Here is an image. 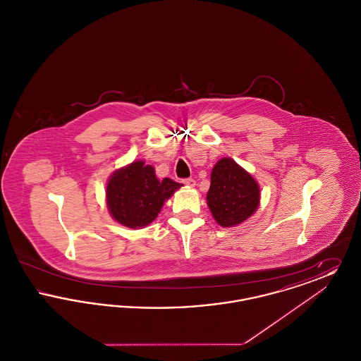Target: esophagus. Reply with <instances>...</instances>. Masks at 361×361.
<instances>
[{"label": "esophagus", "instance_id": "1", "mask_svg": "<svg viewBox=\"0 0 361 361\" xmlns=\"http://www.w3.org/2000/svg\"><path fill=\"white\" fill-rule=\"evenodd\" d=\"M183 183H184L187 187H195V185H196V181H195L193 178H185Z\"/></svg>", "mask_w": 361, "mask_h": 361}]
</instances>
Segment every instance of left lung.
Segmentation results:
<instances>
[{
	"instance_id": "1",
	"label": "left lung",
	"mask_w": 361,
	"mask_h": 361,
	"mask_svg": "<svg viewBox=\"0 0 361 361\" xmlns=\"http://www.w3.org/2000/svg\"><path fill=\"white\" fill-rule=\"evenodd\" d=\"M207 204L216 224L222 227L242 224L257 211V181L234 159L222 158L211 173Z\"/></svg>"
}]
</instances>
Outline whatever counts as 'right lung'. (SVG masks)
Instances as JSON below:
<instances>
[{
    "mask_svg": "<svg viewBox=\"0 0 361 361\" xmlns=\"http://www.w3.org/2000/svg\"><path fill=\"white\" fill-rule=\"evenodd\" d=\"M183 184L165 177L158 180L154 168L143 161L115 171L106 184V207L119 224L137 228L152 224L165 200Z\"/></svg>",
    "mask_w": 361,
    "mask_h": 361,
    "instance_id": "obj_1",
    "label": "right lung"
}]
</instances>
